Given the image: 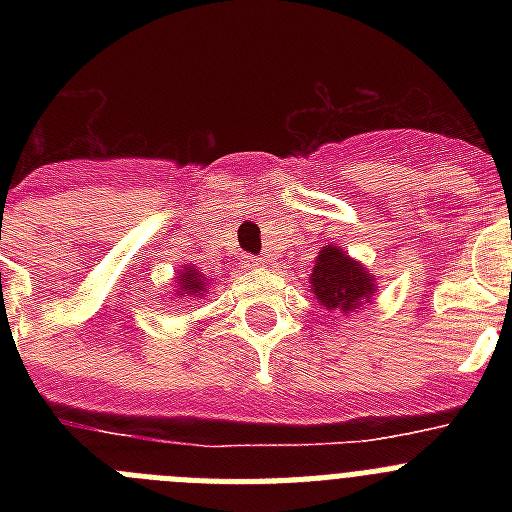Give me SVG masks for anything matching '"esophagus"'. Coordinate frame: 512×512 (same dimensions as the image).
I'll use <instances>...</instances> for the list:
<instances>
[{"label":"esophagus","mask_w":512,"mask_h":512,"mask_svg":"<svg viewBox=\"0 0 512 512\" xmlns=\"http://www.w3.org/2000/svg\"><path fill=\"white\" fill-rule=\"evenodd\" d=\"M243 266H246V269H261L264 261L256 259V256H243Z\"/></svg>","instance_id":"34e87169"}]
</instances>
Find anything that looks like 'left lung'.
Masks as SVG:
<instances>
[{
  "label": "left lung",
  "instance_id": "left-lung-1",
  "mask_svg": "<svg viewBox=\"0 0 512 512\" xmlns=\"http://www.w3.org/2000/svg\"><path fill=\"white\" fill-rule=\"evenodd\" d=\"M312 295L325 310L356 312L364 302H372L374 277L341 246H323L310 274Z\"/></svg>",
  "mask_w": 512,
  "mask_h": 512
}]
</instances>
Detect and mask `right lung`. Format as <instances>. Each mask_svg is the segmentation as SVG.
<instances>
[{"label": "right lung", "mask_w": 512, "mask_h": 512, "mask_svg": "<svg viewBox=\"0 0 512 512\" xmlns=\"http://www.w3.org/2000/svg\"><path fill=\"white\" fill-rule=\"evenodd\" d=\"M176 287H179V295L192 300V297H202L207 292V279L205 274L194 269V266H184L182 274L176 277Z\"/></svg>", "instance_id": "obj_1"}]
</instances>
